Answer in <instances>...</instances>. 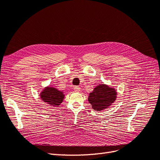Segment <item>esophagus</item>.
Returning <instances> with one entry per match:
<instances>
[{"label":"esophagus","mask_w":160,"mask_h":160,"mask_svg":"<svg viewBox=\"0 0 160 160\" xmlns=\"http://www.w3.org/2000/svg\"><path fill=\"white\" fill-rule=\"evenodd\" d=\"M74 90L76 91V92H79V91L80 90V86H74Z\"/></svg>","instance_id":"1"}]
</instances>
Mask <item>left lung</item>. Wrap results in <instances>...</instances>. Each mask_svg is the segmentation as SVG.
Segmentation results:
<instances>
[{
	"instance_id": "1",
	"label": "left lung",
	"mask_w": 160,
	"mask_h": 160,
	"mask_svg": "<svg viewBox=\"0 0 160 160\" xmlns=\"http://www.w3.org/2000/svg\"><path fill=\"white\" fill-rule=\"evenodd\" d=\"M116 97L115 89L102 84L97 86L93 92L90 93L88 101L94 110L101 111L111 106L115 102Z\"/></svg>"
}]
</instances>
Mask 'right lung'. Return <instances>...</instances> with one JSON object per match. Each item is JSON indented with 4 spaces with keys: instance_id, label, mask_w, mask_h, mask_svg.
Wrapping results in <instances>:
<instances>
[{
    "instance_id": "right-lung-1",
    "label": "right lung",
    "mask_w": 160,
    "mask_h": 160,
    "mask_svg": "<svg viewBox=\"0 0 160 160\" xmlns=\"http://www.w3.org/2000/svg\"><path fill=\"white\" fill-rule=\"evenodd\" d=\"M41 98L51 106L58 107L63 101V92L58 90L56 88L48 87L42 92Z\"/></svg>"
}]
</instances>
